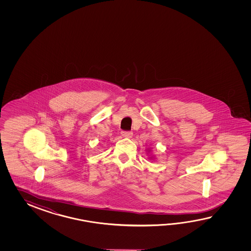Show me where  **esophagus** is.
<instances>
[{
	"instance_id": "obj_1",
	"label": "esophagus",
	"mask_w": 251,
	"mask_h": 251,
	"mask_svg": "<svg viewBox=\"0 0 251 251\" xmlns=\"http://www.w3.org/2000/svg\"><path fill=\"white\" fill-rule=\"evenodd\" d=\"M121 134H122V136H123V137H126V138H130V137H132L133 133H132V132H129V131H122V132H121Z\"/></svg>"
}]
</instances>
